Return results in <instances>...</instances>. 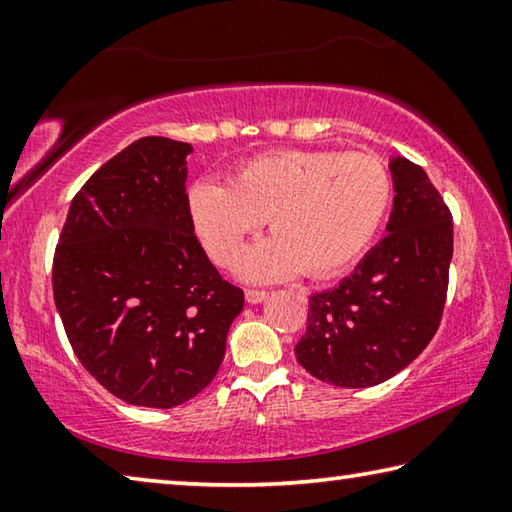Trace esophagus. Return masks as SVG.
I'll list each match as a JSON object with an SVG mask.
<instances>
[{
	"label": "esophagus",
	"instance_id": "obj_1",
	"mask_svg": "<svg viewBox=\"0 0 512 512\" xmlns=\"http://www.w3.org/2000/svg\"><path fill=\"white\" fill-rule=\"evenodd\" d=\"M266 298H268V291L246 289V302H250V305H259V302H264Z\"/></svg>",
	"mask_w": 512,
	"mask_h": 512
}]
</instances>
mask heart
<instances>
[{
  "instance_id": "heart-1",
  "label": "heart",
  "mask_w": 512,
  "mask_h": 512,
  "mask_svg": "<svg viewBox=\"0 0 512 512\" xmlns=\"http://www.w3.org/2000/svg\"><path fill=\"white\" fill-rule=\"evenodd\" d=\"M391 194V173L370 153L273 151L239 164L228 185L198 180L187 205L214 264L230 266L268 221L273 239L241 259L239 275L273 282L302 271L323 280L368 248Z\"/></svg>"
}]
</instances>
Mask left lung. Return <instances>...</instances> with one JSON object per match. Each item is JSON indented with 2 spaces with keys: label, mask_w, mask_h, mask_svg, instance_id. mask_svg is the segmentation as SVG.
Masks as SVG:
<instances>
[{
  "label": "left lung",
  "mask_w": 512,
  "mask_h": 512,
  "mask_svg": "<svg viewBox=\"0 0 512 512\" xmlns=\"http://www.w3.org/2000/svg\"><path fill=\"white\" fill-rule=\"evenodd\" d=\"M388 235L343 277L309 298L307 332L296 359L309 375L341 388L391 379L427 348L443 318L452 212L422 167L391 158Z\"/></svg>",
  "instance_id": "1"
}]
</instances>
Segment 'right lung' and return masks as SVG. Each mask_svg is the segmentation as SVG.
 <instances>
[{
  "label": "right lung",
  "instance_id": "right-lung-1",
  "mask_svg": "<svg viewBox=\"0 0 512 512\" xmlns=\"http://www.w3.org/2000/svg\"><path fill=\"white\" fill-rule=\"evenodd\" d=\"M192 144L142 137L94 171L69 205L54 300L83 368L119 400L173 409L219 372L244 291L194 235Z\"/></svg>",
  "mask_w": 512,
  "mask_h": 512
}]
</instances>
